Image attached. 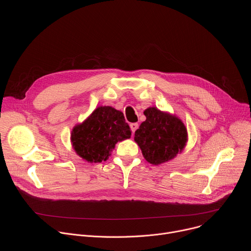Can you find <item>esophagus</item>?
Returning a JSON list of instances; mask_svg holds the SVG:
<instances>
[{
    "label": "esophagus",
    "mask_w": 251,
    "mask_h": 251,
    "mask_svg": "<svg viewBox=\"0 0 251 251\" xmlns=\"http://www.w3.org/2000/svg\"><path fill=\"white\" fill-rule=\"evenodd\" d=\"M130 128H131V130H132V133H135V131H136L137 128H138V123H131V124H130Z\"/></svg>",
    "instance_id": "34e87169"
}]
</instances>
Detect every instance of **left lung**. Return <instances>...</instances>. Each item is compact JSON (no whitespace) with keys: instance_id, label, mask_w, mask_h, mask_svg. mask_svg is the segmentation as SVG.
Listing matches in <instances>:
<instances>
[{"instance_id":"1","label":"left lung","mask_w":251,"mask_h":251,"mask_svg":"<svg viewBox=\"0 0 251 251\" xmlns=\"http://www.w3.org/2000/svg\"><path fill=\"white\" fill-rule=\"evenodd\" d=\"M146 120L135 131L134 140L144 158L153 165L165 163L181 152L187 142V129L175 116L155 107L144 111Z\"/></svg>"}]
</instances>
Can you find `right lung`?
Listing matches in <instances>:
<instances>
[{"mask_svg": "<svg viewBox=\"0 0 251 251\" xmlns=\"http://www.w3.org/2000/svg\"><path fill=\"white\" fill-rule=\"evenodd\" d=\"M131 137L124 115L110 106H101L71 132L75 152L90 163H101L110 156L118 141Z\"/></svg>", "mask_w": 251, "mask_h": 251, "instance_id": "add662e5", "label": "right lung"}]
</instances>
